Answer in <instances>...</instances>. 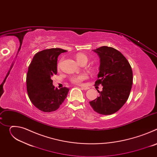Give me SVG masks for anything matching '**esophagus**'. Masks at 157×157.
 <instances>
[{"instance_id": "1", "label": "esophagus", "mask_w": 157, "mask_h": 157, "mask_svg": "<svg viewBox=\"0 0 157 157\" xmlns=\"http://www.w3.org/2000/svg\"><path fill=\"white\" fill-rule=\"evenodd\" d=\"M81 87L82 89H84V90H87V89H89L88 87H84V86H81Z\"/></svg>"}]
</instances>
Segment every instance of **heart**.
<instances>
[{"label":"heart","mask_w":157,"mask_h":157,"mask_svg":"<svg viewBox=\"0 0 157 157\" xmlns=\"http://www.w3.org/2000/svg\"><path fill=\"white\" fill-rule=\"evenodd\" d=\"M76 61H78V63L79 64L81 62L83 61H87V57L86 55H84V54H78L76 56ZM62 59L59 60V61L58 63V69H59L61 67V64L62 63ZM87 78V75L85 73H81L78 75H75L73 76L72 77L70 78V81L72 83L75 84H78V85H81L82 84V82L86 80Z\"/></svg>","instance_id":"1"}]
</instances>
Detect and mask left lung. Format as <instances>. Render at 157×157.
<instances>
[{"instance_id": "obj_1", "label": "left lung", "mask_w": 157, "mask_h": 157, "mask_svg": "<svg viewBox=\"0 0 157 157\" xmlns=\"http://www.w3.org/2000/svg\"><path fill=\"white\" fill-rule=\"evenodd\" d=\"M99 58V73L95 86L101 84L99 96L89 102L96 113L110 115L117 112L127 101L133 81L130 64L116 49L106 46L94 50Z\"/></svg>"}]
</instances>
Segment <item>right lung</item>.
Here are the masks:
<instances>
[{
  "mask_svg": "<svg viewBox=\"0 0 157 157\" xmlns=\"http://www.w3.org/2000/svg\"><path fill=\"white\" fill-rule=\"evenodd\" d=\"M67 52L50 48L36 53L27 75V93L32 103L44 113L56 110L64 102L70 89L55 88L52 76L57 74L58 56Z\"/></svg>",
  "mask_w": 157,
  "mask_h": 157,
  "instance_id": "add662e5",
  "label": "right lung"
}]
</instances>
